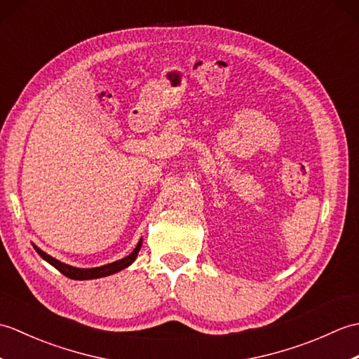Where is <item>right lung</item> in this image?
I'll return each mask as SVG.
<instances>
[{
  "mask_svg": "<svg viewBox=\"0 0 359 359\" xmlns=\"http://www.w3.org/2000/svg\"><path fill=\"white\" fill-rule=\"evenodd\" d=\"M142 247V239L139 241V243H137V247L134 248V251L129 256L120 259V261H116L112 264H108V265H103V266H95V269H77V266H71V265H66L63 262L57 261V259H53L52 256L46 255L44 251H41L38 247L34 245V248L36 250V253L40 255L46 262H49L52 266H55V269L63 273L65 276L71 278V279H77V280H85V279H97V278H103V276H109V274L112 273H117L120 270L126 269L128 265H131L134 261L137 255H139V250Z\"/></svg>",
  "mask_w": 359,
  "mask_h": 359,
  "instance_id": "add662e5",
  "label": "right lung"
}]
</instances>
